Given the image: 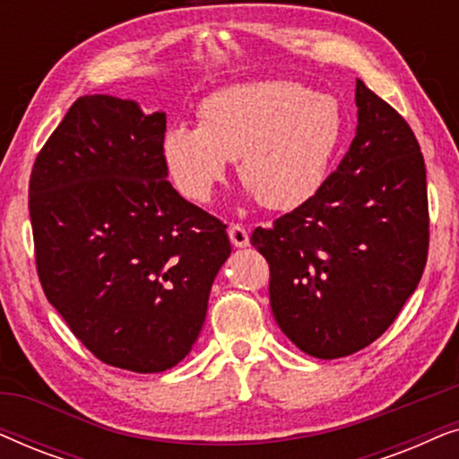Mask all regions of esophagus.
Returning <instances> with one entry per match:
<instances>
[{
    "mask_svg": "<svg viewBox=\"0 0 459 459\" xmlns=\"http://www.w3.org/2000/svg\"><path fill=\"white\" fill-rule=\"evenodd\" d=\"M228 236L231 244H234L236 248H247L250 244V238H248V230L244 228L240 223H231L228 228Z\"/></svg>",
    "mask_w": 459,
    "mask_h": 459,
    "instance_id": "obj_1",
    "label": "esophagus"
}]
</instances>
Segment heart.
Masks as SVG:
<instances>
[{"label":"heart","mask_w":459,"mask_h":459,"mask_svg":"<svg viewBox=\"0 0 459 459\" xmlns=\"http://www.w3.org/2000/svg\"><path fill=\"white\" fill-rule=\"evenodd\" d=\"M347 135L338 98L294 81L236 83L206 96L198 127L171 125L160 142L165 169L181 196L209 203L238 159L250 196L273 211L305 204L328 179Z\"/></svg>","instance_id":"heart-1"}]
</instances>
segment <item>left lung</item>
<instances>
[{
	"mask_svg": "<svg viewBox=\"0 0 459 459\" xmlns=\"http://www.w3.org/2000/svg\"><path fill=\"white\" fill-rule=\"evenodd\" d=\"M357 131L316 196L256 228L280 330L307 355L336 359L394 322L429 256L420 143L393 106L357 79Z\"/></svg>",
	"mask_w": 459,
	"mask_h": 459,
	"instance_id": "8db88e82",
	"label": "left lung"
}]
</instances>
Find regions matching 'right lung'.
<instances>
[{"label": "right lung", "mask_w": 459, "mask_h": 459, "mask_svg": "<svg viewBox=\"0 0 459 459\" xmlns=\"http://www.w3.org/2000/svg\"><path fill=\"white\" fill-rule=\"evenodd\" d=\"M165 112L83 96L37 154L29 212L43 292L108 366H178L231 253L225 225L167 181Z\"/></svg>", "instance_id": "obj_1"}]
</instances>
